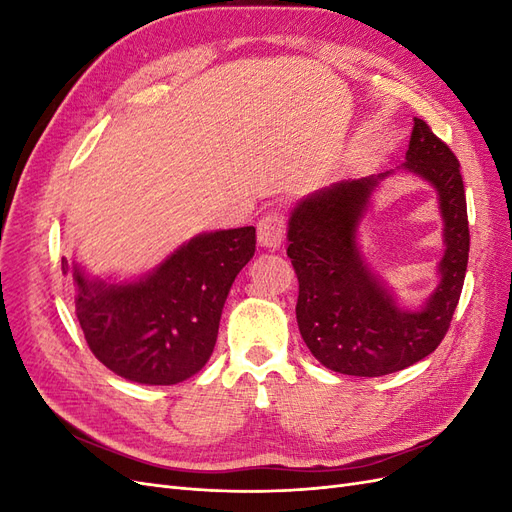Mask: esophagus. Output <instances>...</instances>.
Here are the masks:
<instances>
[{
  "label": "esophagus",
  "instance_id": "1",
  "mask_svg": "<svg viewBox=\"0 0 512 512\" xmlns=\"http://www.w3.org/2000/svg\"><path fill=\"white\" fill-rule=\"evenodd\" d=\"M286 239V220L282 213L271 211L258 222V243L267 250H277Z\"/></svg>",
  "mask_w": 512,
  "mask_h": 512
}]
</instances>
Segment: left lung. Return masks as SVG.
Here are the masks:
<instances>
[{"instance_id":"left-lung-1","label":"left lung","mask_w":512,"mask_h":512,"mask_svg":"<svg viewBox=\"0 0 512 512\" xmlns=\"http://www.w3.org/2000/svg\"><path fill=\"white\" fill-rule=\"evenodd\" d=\"M406 173L431 183L442 213L440 282L421 309L399 307L367 267L359 228L378 185L393 175L348 179L299 200L288 220V250L299 277L297 322L316 359L346 376L376 378L406 369L440 346L468 269L470 230L459 162L446 143L414 117Z\"/></svg>"}]
</instances>
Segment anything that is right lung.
<instances>
[{"label":"right lung","instance_id":"right-lung-1","mask_svg":"<svg viewBox=\"0 0 512 512\" xmlns=\"http://www.w3.org/2000/svg\"><path fill=\"white\" fill-rule=\"evenodd\" d=\"M256 252V228L203 232L132 282L89 277L61 258L76 284V318L89 350L117 376L177 384L205 367L232 282Z\"/></svg>","mask_w":512,"mask_h":512}]
</instances>
